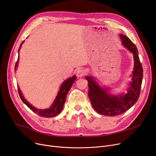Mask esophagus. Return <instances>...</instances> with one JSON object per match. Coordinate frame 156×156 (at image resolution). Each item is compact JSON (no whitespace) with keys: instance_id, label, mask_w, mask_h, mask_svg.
I'll return each mask as SVG.
<instances>
[{"instance_id":"34e87169","label":"esophagus","mask_w":156,"mask_h":156,"mask_svg":"<svg viewBox=\"0 0 156 156\" xmlns=\"http://www.w3.org/2000/svg\"><path fill=\"white\" fill-rule=\"evenodd\" d=\"M85 75V70L82 68H79L76 71V76L78 78H81Z\"/></svg>"}]
</instances>
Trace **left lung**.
Instances as JSON below:
<instances>
[{
	"instance_id": "obj_1",
	"label": "left lung",
	"mask_w": 156,
	"mask_h": 156,
	"mask_svg": "<svg viewBox=\"0 0 156 156\" xmlns=\"http://www.w3.org/2000/svg\"><path fill=\"white\" fill-rule=\"evenodd\" d=\"M122 44L133 54L134 70L133 71L132 81L126 94L113 96L108 92V90L101 88L94 78L87 76L88 83V97L92 107L102 115L114 116L124 113L136 102L140 93L143 78V68L138 57L136 45L128 37L120 35Z\"/></svg>"
}]
</instances>
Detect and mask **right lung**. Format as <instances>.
Segmentation results:
<instances>
[{
    "label": "right lung",
    "instance_id": "1",
    "mask_svg": "<svg viewBox=\"0 0 156 156\" xmlns=\"http://www.w3.org/2000/svg\"><path fill=\"white\" fill-rule=\"evenodd\" d=\"M23 43V42L21 44L20 47ZM18 61H19V57L18 58L17 62H16V65H15V70L16 69V67H17ZM76 76L75 75H73L71 78H69L68 80L64 81V83L62 84L59 91L58 92V94H57L52 106L50 108L47 109L39 110V109H36L34 107H33V106L30 104H29L25 99H24V98L23 97V96L20 91V89L18 87V93H19L20 97L21 98V99L22 100V101L24 104H25L33 112H35L37 114H38V116H40L41 117L52 118V117H54L57 115H58V114L62 110L63 105H64L65 101H66V95H67L69 90H70V88H71L72 85L74 83V81L76 80Z\"/></svg>",
    "mask_w": 156,
    "mask_h": 156
}]
</instances>
